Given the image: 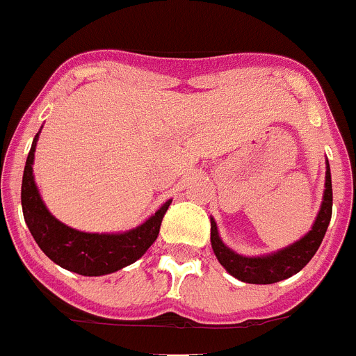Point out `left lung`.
<instances>
[{
  "mask_svg": "<svg viewBox=\"0 0 356 356\" xmlns=\"http://www.w3.org/2000/svg\"><path fill=\"white\" fill-rule=\"evenodd\" d=\"M331 213H333V187H331L330 161H325V189L322 205L311 231H307L300 240L275 252H267L260 257H245V254H238L222 242L216 222L211 218V245L225 271L238 280L245 284H275L296 275L315 257L331 222Z\"/></svg>",
  "mask_w": 356,
  "mask_h": 356,
  "instance_id": "obj_1",
  "label": "left lung"
}]
</instances>
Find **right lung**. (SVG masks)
<instances>
[{"label": "right lung", "mask_w": 356, "mask_h": 356, "mask_svg": "<svg viewBox=\"0 0 356 356\" xmlns=\"http://www.w3.org/2000/svg\"><path fill=\"white\" fill-rule=\"evenodd\" d=\"M40 132L41 129L32 140L31 152L26 156L22 181V207L26 227L41 251L60 267L83 277L111 275L142 258L158 238L163 214L172 200H167L143 224L123 233H85L69 227L47 209L34 181L32 165Z\"/></svg>", "instance_id": "right-lung-1"}]
</instances>
